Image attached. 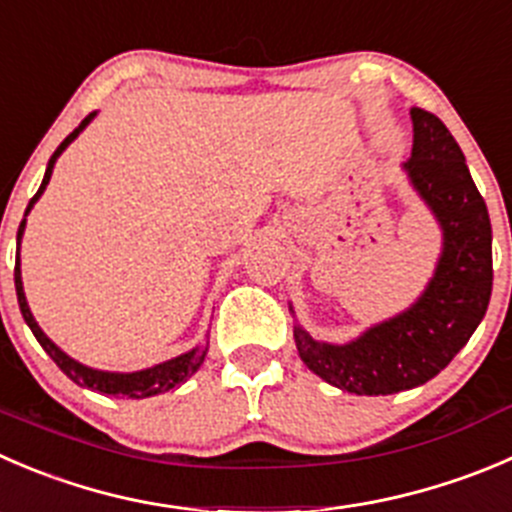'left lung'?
Segmentation results:
<instances>
[{
	"label": "left lung",
	"mask_w": 512,
	"mask_h": 512,
	"mask_svg": "<svg viewBox=\"0 0 512 512\" xmlns=\"http://www.w3.org/2000/svg\"><path fill=\"white\" fill-rule=\"evenodd\" d=\"M410 117L415 140L405 172L445 237L428 290L403 315L347 345L315 342L295 327L302 362L355 395H393L433 380L470 340L493 292V230L463 150L433 112L413 107Z\"/></svg>",
	"instance_id": "8db88e82"
}]
</instances>
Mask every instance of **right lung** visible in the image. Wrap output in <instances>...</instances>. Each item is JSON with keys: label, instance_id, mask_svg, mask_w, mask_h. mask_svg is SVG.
Listing matches in <instances>:
<instances>
[{"label": "right lung", "instance_id": "obj_1", "mask_svg": "<svg viewBox=\"0 0 512 512\" xmlns=\"http://www.w3.org/2000/svg\"><path fill=\"white\" fill-rule=\"evenodd\" d=\"M94 117L92 114H87V117L82 119V124H79L77 130L72 132V135H67V140L62 142V145L54 150L52 160H49L47 165V172H44V180H42V187L37 190V195L29 200L27 205V212L32 210L34 202L39 200V195L44 192V187L49 185V177H52V167L54 162H57V157L62 155L64 147L69 145V142L74 140V137L79 135V132L84 130L89 124V119ZM27 212H24V217H27ZM24 225H27V220H22V225H19V232H17V242H22V232H24ZM14 287H17V300H19V310H22V317L24 322L29 325V330L34 332V337H37L39 345L47 350V355L52 357L54 362H57L59 370L64 372V375L69 377V380H74L77 385H82V388H92V390H99V393L104 395H122V398H152V395H160V393H167V390L177 388V385H182V382L187 380L190 375H195L197 370H200L202 360H205L207 355V347H195V350L185 352V355L175 357V360H167L162 362V365H155V367H147V370H140V372H102V370H92V367H84L79 365L77 360H72L69 355H64L62 350H59L57 345H54L52 340H49L47 335L42 332V327L37 325V320L32 317V312H29V305H27V297H24V287H22V270H19V252H17V262H14Z\"/></svg>", "mask_w": 512, "mask_h": 512}]
</instances>
